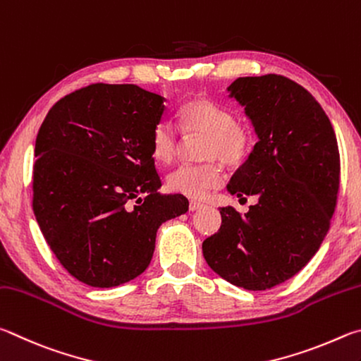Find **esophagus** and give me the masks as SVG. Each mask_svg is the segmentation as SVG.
I'll return each mask as SVG.
<instances>
[{
    "label": "esophagus",
    "instance_id": "34e87169",
    "mask_svg": "<svg viewBox=\"0 0 361 361\" xmlns=\"http://www.w3.org/2000/svg\"><path fill=\"white\" fill-rule=\"evenodd\" d=\"M203 206L204 204L203 203H198V201H190V206H188V207H190V211L193 212V211H200Z\"/></svg>",
    "mask_w": 361,
    "mask_h": 361
}]
</instances>
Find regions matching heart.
Listing matches in <instances>:
<instances>
[{
    "mask_svg": "<svg viewBox=\"0 0 361 361\" xmlns=\"http://www.w3.org/2000/svg\"><path fill=\"white\" fill-rule=\"evenodd\" d=\"M180 126L185 133H203L207 136L203 157L204 163H185L171 171L166 185L171 192L201 200L209 190L224 184L225 173L217 158L230 166H238L247 158L252 145L249 128L236 123L228 107L207 98L187 101L179 111ZM177 130L169 120H160L152 130L150 149L155 160L168 163L177 150Z\"/></svg>",
    "mask_w": 361,
    "mask_h": 361,
    "instance_id": "b5f03b06",
    "label": "heart"
}]
</instances>
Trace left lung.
Segmentation results:
<instances>
[{"instance_id":"8db88e82","label":"left lung","mask_w":361,"mask_h":361,"mask_svg":"<svg viewBox=\"0 0 361 361\" xmlns=\"http://www.w3.org/2000/svg\"><path fill=\"white\" fill-rule=\"evenodd\" d=\"M228 92L258 136L228 192L254 195L258 203L244 216L222 207V226L203 243V255L233 286L268 290L300 273L330 230L341 176L338 141L317 99L292 79L239 78Z\"/></svg>"}]
</instances>
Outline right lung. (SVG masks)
I'll return each mask as SVG.
<instances>
[{
    "mask_svg": "<svg viewBox=\"0 0 361 361\" xmlns=\"http://www.w3.org/2000/svg\"><path fill=\"white\" fill-rule=\"evenodd\" d=\"M164 98L133 84H92L52 106L37 133L33 212L69 274L117 287L142 274L163 222L188 211L161 195L150 135Z\"/></svg>",
    "mask_w": 361,
    "mask_h": 361,
    "instance_id": "add662e5",
    "label": "right lung"
}]
</instances>
